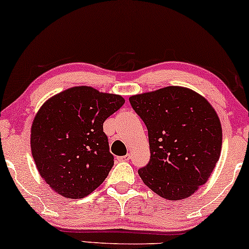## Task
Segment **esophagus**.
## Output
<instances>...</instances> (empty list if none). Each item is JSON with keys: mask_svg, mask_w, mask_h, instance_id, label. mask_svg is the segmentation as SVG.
Instances as JSON below:
<instances>
[{"mask_svg": "<svg viewBox=\"0 0 249 249\" xmlns=\"http://www.w3.org/2000/svg\"><path fill=\"white\" fill-rule=\"evenodd\" d=\"M118 160L119 161H129V160H130V155L127 154L124 156H120V158H118Z\"/></svg>", "mask_w": 249, "mask_h": 249, "instance_id": "34e87169", "label": "esophagus"}]
</instances>
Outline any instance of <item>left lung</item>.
<instances>
[{
  "mask_svg": "<svg viewBox=\"0 0 249 249\" xmlns=\"http://www.w3.org/2000/svg\"><path fill=\"white\" fill-rule=\"evenodd\" d=\"M129 102L148 131L151 159L138 170L142 182L165 199L193 195L219 161L222 128L216 112L199 94L177 86Z\"/></svg>",
  "mask_w": 249,
  "mask_h": 249,
  "instance_id": "8db88e82",
  "label": "left lung"
}]
</instances>
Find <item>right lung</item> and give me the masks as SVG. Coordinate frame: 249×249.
<instances>
[{"label":"right lung","mask_w":249,"mask_h":249,"mask_svg":"<svg viewBox=\"0 0 249 249\" xmlns=\"http://www.w3.org/2000/svg\"><path fill=\"white\" fill-rule=\"evenodd\" d=\"M124 100L91 87L67 89L45 102L32 125L34 161L47 185L68 198H83L97 188L114 163L107 119Z\"/></svg>","instance_id":"obj_1"}]
</instances>
